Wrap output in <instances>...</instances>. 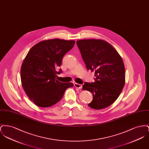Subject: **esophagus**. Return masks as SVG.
Returning a JSON list of instances; mask_svg holds the SVG:
<instances>
[{"mask_svg":"<svg viewBox=\"0 0 149 149\" xmlns=\"http://www.w3.org/2000/svg\"><path fill=\"white\" fill-rule=\"evenodd\" d=\"M74 86L75 88H78V89H81V88H82V85H81V84H78V83H75L74 84Z\"/></svg>","mask_w":149,"mask_h":149,"instance_id":"esophagus-1","label":"esophagus"}]
</instances>
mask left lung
<instances>
[{"mask_svg":"<svg viewBox=\"0 0 149 149\" xmlns=\"http://www.w3.org/2000/svg\"><path fill=\"white\" fill-rule=\"evenodd\" d=\"M87 70L95 71L94 83L85 82L83 90L92 93L88 106L101 109L118 98L125 83V69L122 57L113 47L103 40L77 41Z\"/></svg>","mask_w":149,"mask_h":149,"instance_id":"8db88e82","label":"left lung"}]
</instances>
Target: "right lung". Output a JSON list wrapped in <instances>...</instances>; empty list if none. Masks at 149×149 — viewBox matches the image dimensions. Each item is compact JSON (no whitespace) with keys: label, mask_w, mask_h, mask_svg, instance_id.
<instances>
[{"label":"right lung","mask_w":149,"mask_h":149,"mask_svg":"<svg viewBox=\"0 0 149 149\" xmlns=\"http://www.w3.org/2000/svg\"><path fill=\"white\" fill-rule=\"evenodd\" d=\"M75 41L61 39L47 40L37 43L29 51L22 64L21 79L29 99L40 107L54 105L63 98L71 83H61L56 79V69L61 66L65 54Z\"/></svg>","instance_id":"obj_1"}]
</instances>
